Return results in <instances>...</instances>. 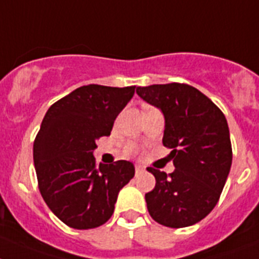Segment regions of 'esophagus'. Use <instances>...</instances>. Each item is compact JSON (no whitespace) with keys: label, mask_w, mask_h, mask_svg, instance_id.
<instances>
[{"label":"esophagus","mask_w":259,"mask_h":259,"mask_svg":"<svg viewBox=\"0 0 259 259\" xmlns=\"http://www.w3.org/2000/svg\"><path fill=\"white\" fill-rule=\"evenodd\" d=\"M135 172H136V175H139V173H143L144 172V166L140 165V164H136V165H135Z\"/></svg>","instance_id":"esophagus-1"}]
</instances>
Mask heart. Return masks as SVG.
I'll use <instances>...</instances> for the list:
<instances>
[{"mask_svg": "<svg viewBox=\"0 0 259 259\" xmlns=\"http://www.w3.org/2000/svg\"><path fill=\"white\" fill-rule=\"evenodd\" d=\"M132 151H134V147H132V145L127 147V152H132Z\"/></svg>", "mask_w": 259, "mask_h": 259, "instance_id": "heart-1", "label": "heart"}]
</instances>
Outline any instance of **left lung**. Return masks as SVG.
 <instances>
[{
    "label": "left lung",
    "instance_id": "obj_1",
    "mask_svg": "<svg viewBox=\"0 0 259 259\" xmlns=\"http://www.w3.org/2000/svg\"><path fill=\"white\" fill-rule=\"evenodd\" d=\"M136 93L163 111V144L172 149L175 165L169 175L147 168L156 179L145 193L149 214L168 228L194 225L213 210L229 175L233 152L225 115L185 83L138 87Z\"/></svg>",
    "mask_w": 259,
    "mask_h": 259
}]
</instances>
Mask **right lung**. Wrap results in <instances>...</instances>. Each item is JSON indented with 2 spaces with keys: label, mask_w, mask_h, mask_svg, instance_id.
I'll list each match as a JSON object with an SVG mask.
<instances>
[{
  "label": "right lung",
  "mask_w": 259,
  "mask_h": 259,
  "mask_svg": "<svg viewBox=\"0 0 259 259\" xmlns=\"http://www.w3.org/2000/svg\"><path fill=\"white\" fill-rule=\"evenodd\" d=\"M135 86L89 84L55 102L45 115L33 147L39 192L50 210L70 228L93 229L114 213L117 193L135 175L117 160L96 165V140L111 134Z\"/></svg>",
  "instance_id": "obj_1"
}]
</instances>
